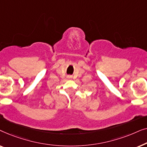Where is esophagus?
I'll use <instances>...</instances> for the list:
<instances>
[{
	"mask_svg": "<svg viewBox=\"0 0 147 147\" xmlns=\"http://www.w3.org/2000/svg\"><path fill=\"white\" fill-rule=\"evenodd\" d=\"M68 78H71V76H69V77H68Z\"/></svg>",
	"mask_w": 147,
	"mask_h": 147,
	"instance_id": "34e87169",
	"label": "esophagus"
}]
</instances>
